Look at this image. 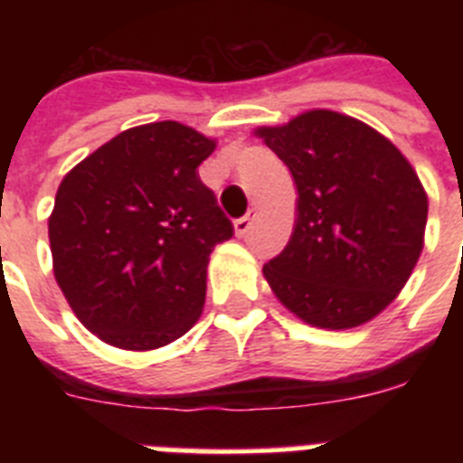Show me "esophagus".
Wrapping results in <instances>:
<instances>
[{
    "instance_id": "1",
    "label": "esophagus",
    "mask_w": 463,
    "mask_h": 463,
    "mask_svg": "<svg viewBox=\"0 0 463 463\" xmlns=\"http://www.w3.org/2000/svg\"><path fill=\"white\" fill-rule=\"evenodd\" d=\"M252 220H255V211H248L243 215V218L236 220V222H234L236 236H245V234H248V232H250V227H252Z\"/></svg>"
}]
</instances>
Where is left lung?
<instances>
[{
	"instance_id": "1",
	"label": "left lung",
	"mask_w": 463,
	"mask_h": 463,
	"mask_svg": "<svg viewBox=\"0 0 463 463\" xmlns=\"http://www.w3.org/2000/svg\"><path fill=\"white\" fill-rule=\"evenodd\" d=\"M255 137L288 165L297 220L264 278L320 329L366 325L399 297L424 248L429 199L403 153L366 122L306 110Z\"/></svg>"
}]
</instances>
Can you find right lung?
Returning <instances> with one entry per match:
<instances>
[{"label":"right lung","mask_w":463,"mask_h":463,"mask_svg":"<svg viewBox=\"0 0 463 463\" xmlns=\"http://www.w3.org/2000/svg\"><path fill=\"white\" fill-rule=\"evenodd\" d=\"M218 141L175 120L125 129L79 162L48 218L52 271L85 329L120 350L169 345L206 301L234 227L196 166Z\"/></svg>","instance_id":"1"}]
</instances>
